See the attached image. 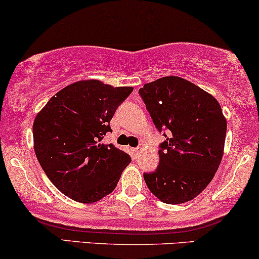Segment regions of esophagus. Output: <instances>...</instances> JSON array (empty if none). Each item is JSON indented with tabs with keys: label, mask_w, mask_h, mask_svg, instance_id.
Here are the masks:
<instances>
[{
	"label": "esophagus",
	"mask_w": 259,
	"mask_h": 259,
	"mask_svg": "<svg viewBox=\"0 0 259 259\" xmlns=\"http://www.w3.org/2000/svg\"><path fill=\"white\" fill-rule=\"evenodd\" d=\"M132 151H133V155H135L136 157H138L139 154H140V151H142V148H135V149L132 150Z\"/></svg>",
	"instance_id": "1"
}]
</instances>
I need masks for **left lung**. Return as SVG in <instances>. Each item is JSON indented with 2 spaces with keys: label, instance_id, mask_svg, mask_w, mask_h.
<instances>
[{
  "label": "left lung",
  "instance_id": "left-lung-1",
  "mask_svg": "<svg viewBox=\"0 0 259 259\" xmlns=\"http://www.w3.org/2000/svg\"><path fill=\"white\" fill-rule=\"evenodd\" d=\"M152 122L165 140L159 163L144 173L149 190L167 204L193 199L218 170L227 122L219 102L180 76H164L139 89Z\"/></svg>",
  "mask_w": 259,
  "mask_h": 259
}]
</instances>
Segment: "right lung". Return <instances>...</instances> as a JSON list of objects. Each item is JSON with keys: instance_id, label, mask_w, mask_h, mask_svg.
<instances>
[{"instance_id": "right-lung-1", "label": "right lung", "mask_w": 259, "mask_h": 259, "mask_svg": "<svg viewBox=\"0 0 259 259\" xmlns=\"http://www.w3.org/2000/svg\"><path fill=\"white\" fill-rule=\"evenodd\" d=\"M132 88L78 81L50 98L33 122V143L44 173L59 191L79 203L113 192L131 162L128 154L102 144L110 120Z\"/></svg>"}]
</instances>
